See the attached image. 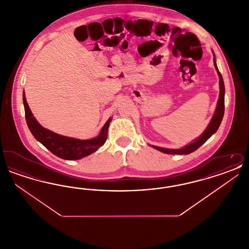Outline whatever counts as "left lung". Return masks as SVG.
Listing matches in <instances>:
<instances>
[{
	"label": "left lung",
	"mask_w": 249,
	"mask_h": 249,
	"mask_svg": "<svg viewBox=\"0 0 249 249\" xmlns=\"http://www.w3.org/2000/svg\"><path fill=\"white\" fill-rule=\"evenodd\" d=\"M214 56V55H213ZM213 65L215 67V70L217 71V74L219 76V86H220V91H219V98L217 101V105H216V108L214 111L213 118L211 119L209 125L207 126V128L205 130L201 133V136L199 138H197L196 140H194L193 142H190L189 144H187L186 146L179 148V149H169V148H163V147H160V146H155V145H151L152 147H154L155 149L162 152V153H166V154L174 155H187L190 154L191 152L197 150L202 143L207 141V139H209L213 133L217 130L223 116H224V110H225V107H224V97H225V87H224V82H223V78L221 73L218 71V68L216 66L215 63V59L213 58Z\"/></svg>",
	"instance_id": "obj_1"
}]
</instances>
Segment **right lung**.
<instances>
[{
  "instance_id": "add662e5",
  "label": "right lung",
  "mask_w": 249,
  "mask_h": 249,
  "mask_svg": "<svg viewBox=\"0 0 249 249\" xmlns=\"http://www.w3.org/2000/svg\"><path fill=\"white\" fill-rule=\"evenodd\" d=\"M23 104L25 119L32 134L38 142H41L50 152L60 159L68 160L82 159L84 157L92 154L107 141L109 124L112 120L111 118L107 120L97 137L89 140H79L59 135L58 133L43 128L34 117L28 106L25 93H23Z\"/></svg>"
}]
</instances>
